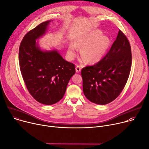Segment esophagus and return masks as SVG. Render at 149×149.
<instances>
[{"mask_svg": "<svg viewBox=\"0 0 149 149\" xmlns=\"http://www.w3.org/2000/svg\"><path fill=\"white\" fill-rule=\"evenodd\" d=\"M81 67L79 65H77L75 68V71L77 72H79L81 71Z\"/></svg>", "mask_w": 149, "mask_h": 149, "instance_id": "34e87169", "label": "esophagus"}]
</instances>
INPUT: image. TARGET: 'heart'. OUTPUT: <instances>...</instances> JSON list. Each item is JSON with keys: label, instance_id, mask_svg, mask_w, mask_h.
Masks as SVG:
<instances>
[{"label": "heart", "instance_id": "heart-1", "mask_svg": "<svg viewBox=\"0 0 149 149\" xmlns=\"http://www.w3.org/2000/svg\"><path fill=\"white\" fill-rule=\"evenodd\" d=\"M75 44H70L68 47V55L73 59L77 52V47L83 48L81 55L88 63H96L101 61L111 45V40L103 36L100 30H95L85 34L75 42Z\"/></svg>", "mask_w": 149, "mask_h": 149}]
</instances>
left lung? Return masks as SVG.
Instances as JSON below:
<instances>
[{"label":"left lung","mask_w":149,"mask_h":149,"mask_svg":"<svg viewBox=\"0 0 149 149\" xmlns=\"http://www.w3.org/2000/svg\"><path fill=\"white\" fill-rule=\"evenodd\" d=\"M131 62L130 42L119 30L104 58L95 65L86 66L81 70L83 92L87 99L101 105L113 101L127 82Z\"/></svg>","instance_id":"obj_1"}]
</instances>
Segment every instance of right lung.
Returning <instances> with one entry per match:
<instances>
[{
  "mask_svg": "<svg viewBox=\"0 0 149 149\" xmlns=\"http://www.w3.org/2000/svg\"><path fill=\"white\" fill-rule=\"evenodd\" d=\"M50 21L40 24L26 33L19 48L20 70L26 88L36 100L47 105L63 98L75 73L74 64L63 59L56 50L43 51L36 43Z\"/></svg>",
  "mask_w": 149,
  "mask_h": 149,
  "instance_id": "obj_1",
  "label": "right lung"
}]
</instances>
